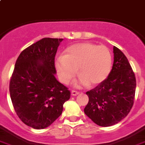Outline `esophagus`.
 <instances>
[{
	"mask_svg": "<svg viewBox=\"0 0 145 145\" xmlns=\"http://www.w3.org/2000/svg\"><path fill=\"white\" fill-rule=\"evenodd\" d=\"M79 93H80V92H79V91H74V90H72V91H71V95H72V96L78 95Z\"/></svg>",
	"mask_w": 145,
	"mask_h": 145,
	"instance_id": "esophagus-1",
	"label": "esophagus"
}]
</instances>
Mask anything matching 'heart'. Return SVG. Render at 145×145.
Masks as SVG:
<instances>
[{
	"instance_id": "b5f03b06",
	"label": "heart",
	"mask_w": 145,
	"mask_h": 145,
	"mask_svg": "<svg viewBox=\"0 0 145 145\" xmlns=\"http://www.w3.org/2000/svg\"><path fill=\"white\" fill-rule=\"evenodd\" d=\"M54 65L63 83H69L77 69L79 83L94 86L103 82L109 74L112 54L106 46L80 42L67 48L63 56L56 58Z\"/></svg>"
}]
</instances>
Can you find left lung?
I'll list each match as a JSON object with an SVG mask.
<instances>
[{"instance_id":"1","label":"left lung","mask_w":145,"mask_h":145,"mask_svg":"<svg viewBox=\"0 0 145 145\" xmlns=\"http://www.w3.org/2000/svg\"><path fill=\"white\" fill-rule=\"evenodd\" d=\"M114 64L108 76L86 92L85 114L97 125L109 127L127 116L133 105L137 81L127 57L114 46Z\"/></svg>"}]
</instances>
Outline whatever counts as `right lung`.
Segmentation results:
<instances>
[{"instance_id": "add662e5", "label": "right lung", "mask_w": 145, "mask_h": 145, "mask_svg": "<svg viewBox=\"0 0 145 145\" xmlns=\"http://www.w3.org/2000/svg\"><path fill=\"white\" fill-rule=\"evenodd\" d=\"M63 39H41L20 53L9 84L12 102L24 124L44 129L62 114L71 93L55 77L54 57Z\"/></svg>"}]
</instances>
